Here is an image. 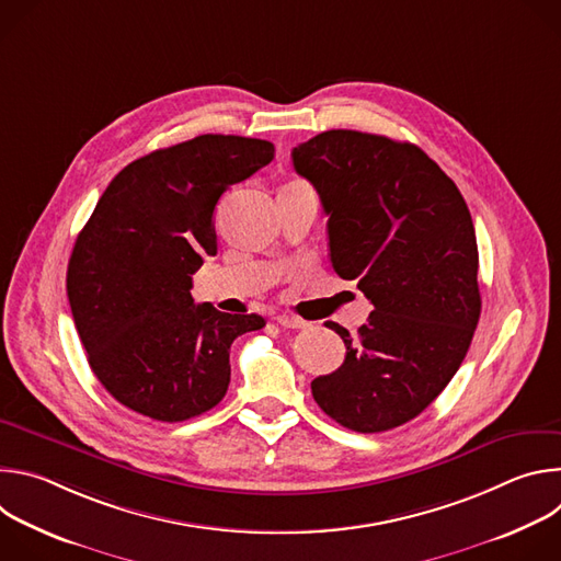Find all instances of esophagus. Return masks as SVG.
Instances as JSON below:
<instances>
[{"label":"esophagus","instance_id":"1","mask_svg":"<svg viewBox=\"0 0 561 561\" xmlns=\"http://www.w3.org/2000/svg\"><path fill=\"white\" fill-rule=\"evenodd\" d=\"M275 319H277V324L284 329H308L310 327L306 319L295 317V314H277Z\"/></svg>","mask_w":561,"mask_h":561}]
</instances>
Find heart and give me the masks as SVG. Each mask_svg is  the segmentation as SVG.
<instances>
[{
    "label": "heart",
    "mask_w": 561,
    "mask_h": 561,
    "mask_svg": "<svg viewBox=\"0 0 561 561\" xmlns=\"http://www.w3.org/2000/svg\"><path fill=\"white\" fill-rule=\"evenodd\" d=\"M299 184H301V182H288V184H284V186H299ZM284 186H282V188H284Z\"/></svg>",
    "instance_id": "b5f03b06"
}]
</instances>
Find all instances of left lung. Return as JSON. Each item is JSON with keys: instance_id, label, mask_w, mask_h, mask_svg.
Returning a JSON list of instances; mask_svg holds the SVG:
<instances>
[{"instance_id": "1", "label": "left lung", "mask_w": 561, "mask_h": 561, "mask_svg": "<svg viewBox=\"0 0 561 561\" xmlns=\"http://www.w3.org/2000/svg\"><path fill=\"white\" fill-rule=\"evenodd\" d=\"M322 199L335 273L357 279L373 312L344 364L312 379L329 417L381 433L417 417L461 366L482 312L477 239L455 182L409 141L327 130L293 148Z\"/></svg>"}]
</instances>
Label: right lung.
I'll return each mask as SVG.
<instances>
[{
	"mask_svg": "<svg viewBox=\"0 0 561 561\" xmlns=\"http://www.w3.org/2000/svg\"><path fill=\"white\" fill-rule=\"evenodd\" d=\"M275 146L199 135L152 150L115 175L77 234L66 293L89 364L126 409L186 422L221 402L232 340L262 314L195 304L193 275L217 253L221 193L273 162Z\"/></svg>",
	"mask_w": 561,
	"mask_h": 561,
	"instance_id": "obj_1",
	"label": "right lung"
}]
</instances>
